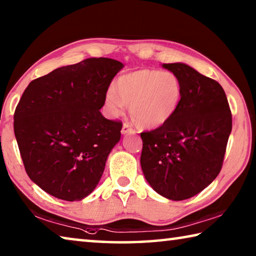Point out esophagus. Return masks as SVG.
<instances>
[{
	"label": "esophagus",
	"instance_id": "34e87169",
	"mask_svg": "<svg viewBox=\"0 0 256 256\" xmlns=\"http://www.w3.org/2000/svg\"><path fill=\"white\" fill-rule=\"evenodd\" d=\"M128 133L133 134L136 133V131H134V128L128 123H124L122 128V134H128Z\"/></svg>",
	"mask_w": 256,
	"mask_h": 256
}]
</instances>
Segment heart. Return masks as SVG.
Listing matches in <instances>:
<instances>
[{"mask_svg":"<svg viewBox=\"0 0 256 256\" xmlns=\"http://www.w3.org/2000/svg\"><path fill=\"white\" fill-rule=\"evenodd\" d=\"M180 99L182 84L174 72L144 68L120 76L116 90H107L105 107L110 116H120L130 106L134 123L154 128L176 114Z\"/></svg>","mask_w":256,"mask_h":256,"instance_id":"b5f03b06","label":"heart"}]
</instances>
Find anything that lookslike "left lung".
<instances>
[{
    "label": "left lung",
    "mask_w": 256,
    "mask_h": 256,
    "mask_svg": "<svg viewBox=\"0 0 256 256\" xmlns=\"http://www.w3.org/2000/svg\"><path fill=\"white\" fill-rule=\"evenodd\" d=\"M182 84L176 114L166 124L142 132L141 167L156 192L172 201L190 198L222 170L232 112L222 86L184 63L162 64Z\"/></svg>",
    "instance_id": "8db88e82"
}]
</instances>
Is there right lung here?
Listing matches in <instances>:
<instances>
[{
  "label": "right lung",
  "mask_w": 256,
  "mask_h": 256,
  "mask_svg": "<svg viewBox=\"0 0 256 256\" xmlns=\"http://www.w3.org/2000/svg\"><path fill=\"white\" fill-rule=\"evenodd\" d=\"M123 66L112 58H86L37 78L24 92L14 136L30 180L50 196L80 201L100 180L122 122L99 110Z\"/></svg>",
  "instance_id": "1"
}]
</instances>
